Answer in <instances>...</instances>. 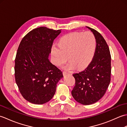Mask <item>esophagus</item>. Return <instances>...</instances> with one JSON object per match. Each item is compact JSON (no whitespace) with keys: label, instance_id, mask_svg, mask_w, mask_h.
<instances>
[{"label":"esophagus","instance_id":"34e87169","mask_svg":"<svg viewBox=\"0 0 127 127\" xmlns=\"http://www.w3.org/2000/svg\"><path fill=\"white\" fill-rule=\"evenodd\" d=\"M63 75H64V76H65V75H68V74H69V72H66V71H63Z\"/></svg>","mask_w":127,"mask_h":127}]
</instances>
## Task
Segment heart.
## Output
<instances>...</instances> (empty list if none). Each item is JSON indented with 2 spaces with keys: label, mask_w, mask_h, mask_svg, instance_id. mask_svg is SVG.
I'll return each instance as SVG.
<instances>
[{
  "label": "heart",
  "mask_w": 127,
  "mask_h": 127,
  "mask_svg": "<svg viewBox=\"0 0 127 127\" xmlns=\"http://www.w3.org/2000/svg\"><path fill=\"white\" fill-rule=\"evenodd\" d=\"M96 46L95 37L92 32H73L62 36L58 46H53L51 55L57 66L62 65L69 58L70 61L63 66L64 69L71 70L77 67L81 69L91 63Z\"/></svg>",
  "instance_id": "heart-1"
}]
</instances>
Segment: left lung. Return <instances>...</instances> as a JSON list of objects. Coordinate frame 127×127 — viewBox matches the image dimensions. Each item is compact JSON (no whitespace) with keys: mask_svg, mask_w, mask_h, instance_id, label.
I'll return each instance as SVG.
<instances>
[{"mask_svg":"<svg viewBox=\"0 0 127 127\" xmlns=\"http://www.w3.org/2000/svg\"><path fill=\"white\" fill-rule=\"evenodd\" d=\"M86 27L95 37V52L85 70L72 75L75 85L71 94L77 102L90 105L99 100L109 87L111 80V58L108 45L104 37L94 29Z\"/></svg>","mask_w":127,"mask_h":127,"instance_id":"obj_1","label":"left lung"}]
</instances>
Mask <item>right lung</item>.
<instances>
[{
	"label": "right lung",
	"mask_w": 127,
	"mask_h": 127,
	"mask_svg": "<svg viewBox=\"0 0 127 127\" xmlns=\"http://www.w3.org/2000/svg\"><path fill=\"white\" fill-rule=\"evenodd\" d=\"M61 30L45 27L29 32L21 40L15 58V76L21 94L34 104L49 101L63 72L49 59L51 47Z\"/></svg>",
	"instance_id": "right-lung-1"
}]
</instances>
